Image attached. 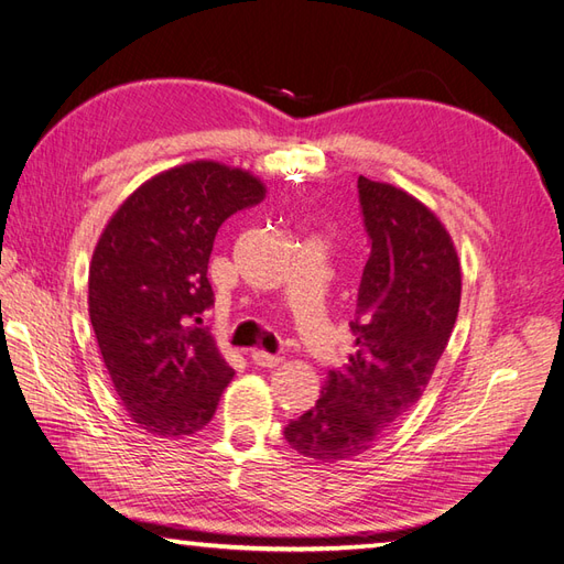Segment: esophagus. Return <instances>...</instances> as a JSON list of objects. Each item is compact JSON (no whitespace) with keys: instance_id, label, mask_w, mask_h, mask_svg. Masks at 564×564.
<instances>
[{"instance_id":"obj_1","label":"esophagus","mask_w":564,"mask_h":564,"mask_svg":"<svg viewBox=\"0 0 564 564\" xmlns=\"http://www.w3.org/2000/svg\"><path fill=\"white\" fill-rule=\"evenodd\" d=\"M250 360L257 365V368H279L281 365V356H271V352H264V350H252Z\"/></svg>"}]
</instances>
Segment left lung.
<instances>
[{
	"instance_id": "left-lung-1",
	"label": "left lung",
	"mask_w": 564,
	"mask_h": 564,
	"mask_svg": "<svg viewBox=\"0 0 564 564\" xmlns=\"http://www.w3.org/2000/svg\"><path fill=\"white\" fill-rule=\"evenodd\" d=\"M370 259L350 332L356 350L332 370L322 397L283 427L291 449L338 464L372 449L423 397L462 303V267L449 232L411 194L358 177Z\"/></svg>"
}]
</instances>
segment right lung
<instances>
[{"label": "right lung", "mask_w": 564, "mask_h": 564, "mask_svg": "<svg viewBox=\"0 0 564 564\" xmlns=\"http://www.w3.org/2000/svg\"><path fill=\"white\" fill-rule=\"evenodd\" d=\"M264 199L250 173L214 161L167 170L105 226L88 271V314L127 413L161 437L199 432L232 368L202 326L218 228Z\"/></svg>", "instance_id": "obj_1"}]
</instances>
